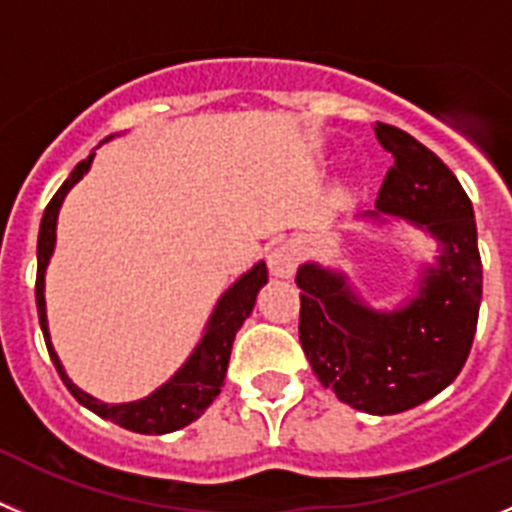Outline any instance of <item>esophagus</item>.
<instances>
[{"instance_id":"34e87169","label":"esophagus","mask_w":512,"mask_h":512,"mask_svg":"<svg viewBox=\"0 0 512 512\" xmlns=\"http://www.w3.org/2000/svg\"><path fill=\"white\" fill-rule=\"evenodd\" d=\"M298 257H301V252H298L296 242H283V245H278L270 255H267L270 273H273L275 278H290L298 265Z\"/></svg>"}]
</instances>
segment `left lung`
Wrapping results in <instances>:
<instances>
[{
	"label": "left lung",
	"instance_id": "8db88e82",
	"mask_svg": "<svg viewBox=\"0 0 512 512\" xmlns=\"http://www.w3.org/2000/svg\"><path fill=\"white\" fill-rule=\"evenodd\" d=\"M375 135L393 155L377 193L380 214L400 216L439 242L416 298L375 311L352 293L342 273L316 262L298 267V336L313 372L342 403L393 416L451 385L472 349L482 301V260L472 201L457 176L426 145L377 122Z\"/></svg>",
	"mask_w": 512,
	"mask_h": 512
}]
</instances>
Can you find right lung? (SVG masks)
<instances>
[{
    "instance_id": "obj_1",
    "label": "right lung",
    "mask_w": 512,
    "mask_h": 512,
    "mask_svg": "<svg viewBox=\"0 0 512 512\" xmlns=\"http://www.w3.org/2000/svg\"><path fill=\"white\" fill-rule=\"evenodd\" d=\"M91 160H94V153L73 168V173L66 178V183L55 191L50 204L45 206L43 222H40L35 301H38V316L40 329H43L45 336V347H48L50 359H53L55 370L61 375L68 393H71L78 403L86 405L89 411H94L96 416L107 418V421L117 423V426L127 428V431H135V434H170V431H178V428L196 421V418L214 403L216 395L222 393L234 336H237L239 326L245 324V319L252 313V308H255V298L257 293H260V288L267 283V267L265 262H257L250 273L242 275V278L219 298L214 313H211L209 324H206L204 336H201V342L196 344L191 357L186 359V365H183L176 375L170 377L165 385H160L155 393H150L142 400H135V403L119 405H109L91 398L89 393L76 388L71 382V377L66 375V370H63L61 359H58L53 344H50L48 316H45V267H48V260L50 255H53L55 247L58 211H61L63 199H66V193L73 188V183H78L84 178Z\"/></svg>"
}]
</instances>
